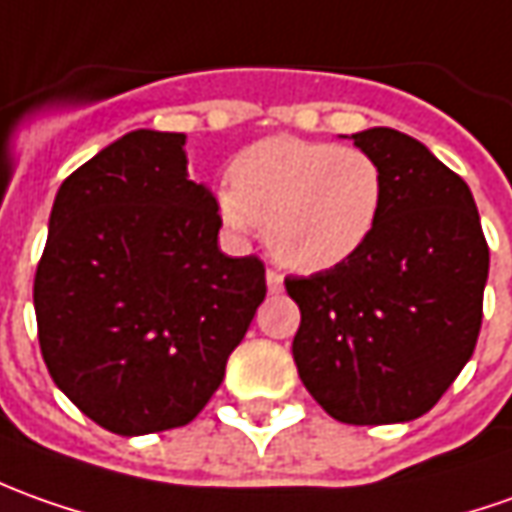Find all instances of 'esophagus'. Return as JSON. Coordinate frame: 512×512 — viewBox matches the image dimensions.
<instances>
[{"mask_svg": "<svg viewBox=\"0 0 512 512\" xmlns=\"http://www.w3.org/2000/svg\"><path fill=\"white\" fill-rule=\"evenodd\" d=\"M266 285H269L271 294H280V291H283V274H280V271L269 269L266 271Z\"/></svg>", "mask_w": 512, "mask_h": 512, "instance_id": "34e87169", "label": "esophagus"}]
</instances>
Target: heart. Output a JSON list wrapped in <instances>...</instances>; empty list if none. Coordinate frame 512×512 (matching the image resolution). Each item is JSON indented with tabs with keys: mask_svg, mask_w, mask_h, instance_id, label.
Wrapping results in <instances>:
<instances>
[{
	"mask_svg": "<svg viewBox=\"0 0 512 512\" xmlns=\"http://www.w3.org/2000/svg\"><path fill=\"white\" fill-rule=\"evenodd\" d=\"M384 207V170L361 148L274 137L246 148L218 212L232 232L266 229L285 269L314 274L353 257Z\"/></svg>",
	"mask_w": 512,
	"mask_h": 512,
	"instance_id": "b5f03b06",
	"label": "heart"
}]
</instances>
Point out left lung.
I'll list each match as a JSON object with an SVG mask.
<instances>
[{"mask_svg":"<svg viewBox=\"0 0 512 512\" xmlns=\"http://www.w3.org/2000/svg\"><path fill=\"white\" fill-rule=\"evenodd\" d=\"M353 145L384 170V207L356 255L285 277L291 353L330 417L384 426L426 415L474 356L490 252L468 184L426 145L395 128Z\"/></svg>","mask_w":512,"mask_h":512,"instance_id":"8db88e82","label":"left lung"}]
</instances>
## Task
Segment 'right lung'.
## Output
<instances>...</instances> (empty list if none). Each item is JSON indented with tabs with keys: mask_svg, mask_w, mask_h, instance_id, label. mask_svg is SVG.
Returning a JSON list of instances; mask_svg holds the SVG:
<instances>
[{
	"mask_svg": "<svg viewBox=\"0 0 512 512\" xmlns=\"http://www.w3.org/2000/svg\"><path fill=\"white\" fill-rule=\"evenodd\" d=\"M182 145L131 131L69 173L33 283L52 381L123 437L187 426L266 297L263 260L218 249V201Z\"/></svg>",
	"mask_w": 512,
	"mask_h": 512,
	"instance_id": "add662e5",
	"label": "right lung"
}]
</instances>
